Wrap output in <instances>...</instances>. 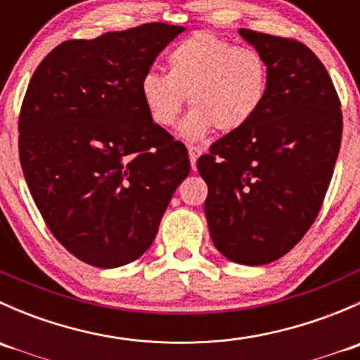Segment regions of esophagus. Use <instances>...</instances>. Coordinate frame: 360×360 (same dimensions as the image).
I'll return each instance as SVG.
<instances>
[{"label":"esophagus","mask_w":360,"mask_h":360,"mask_svg":"<svg viewBox=\"0 0 360 360\" xmlns=\"http://www.w3.org/2000/svg\"><path fill=\"white\" fill-rule=\"evenodd\" d=\"M188 153H190V162H191V169H197V158L202 155V148L200 146H190L188 148Z\"/></svg>","instance_id":"obj_1"}]
</instances>
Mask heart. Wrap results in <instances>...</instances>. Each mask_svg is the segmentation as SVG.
I'll use <instances>...</instances> for the list:
<instances>
[{"label":"heart","mask_w":360,"mask_h":360,"mask_svg":"<svg viewBox=\"0 0 360 360\" xmlns=\"http://www.w3.org/2000/svg\"><path fill=\"white\" fill-rule=\"evenodd\" d=\"M169 72L150 71L141 79V97L151 120L176 125L186 99L193 110L183 123L188 139H200L216 127L235 132L263 106L268 64L263 53L200 31L177 43L167 56Z\"/></svg>","instance_id":"1"}]
</instances>
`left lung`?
Instances as JSON below:
<instances>
[{
  "mask_svg": "<svg viewBox=\"0 0 360 360\" xmlns=\"http://www.w3.org/2000/svg\"><path fill=\"white\" fill-rule=\"evenodd\" d=\"M268 64L257 115L202 155L205 217L214 245L249 266L288 254L304 237L328 193L340 153L341 103L328 69L292 38L240 29Z\"/></svg>",
  "mask_w": 360,
  "mask_h": 360,
  "instance_id": "left-lung-1",
  "label": "left lung"
}]
</instances>
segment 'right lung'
Returning a JSON list of instances; mask_svg holds the SVG:
<instances>
[{
    "instance_id": "1",
    "label": "right lung",
    "mask_w": 360,
    "mask_h": 360,
    "mask_svg": "<svg viewBox=\"0 0 360 360\" xmlns=\"http://www.w3.org/2000/svg\"><path fill=\"white\" fill-rule=\"evenodd\" d=\"M184 27L151 22L68 39L39 63L19 115V158L36 207L72 256L116 268L143 256L188 150L151 120L141 79Z\"/></svg>"
}]
</instances>
